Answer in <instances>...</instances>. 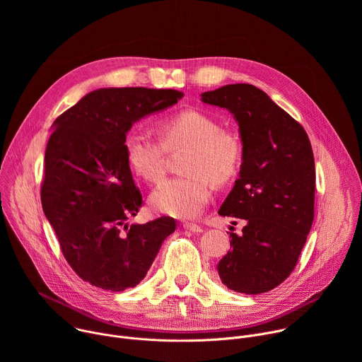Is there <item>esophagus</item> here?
<instances>
[{
	"instance_id": "1",
	"label": "esophagus",
	"mask_w": 362,
	"mask_h": 362,
	"mask_svg": "<svg viewBox=\"0 0 362 362\" xmlns=\"http://www.w3.org/2000/svg\"><path fill=\"white\" fill-rule=\"evenodd\" d=\"M183 228L190 230V232H194V233H200L203 232V229L199 226V225H194V223H183Z\"/></svg>"
}]
</instances>
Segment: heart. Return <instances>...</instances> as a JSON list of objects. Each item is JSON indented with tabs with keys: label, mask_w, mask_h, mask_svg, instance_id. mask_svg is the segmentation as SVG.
<instances>
[{
	"label": "heart",
	"mask_w": 362,
	"mask_h": 362,
	"mask_svg": "<svg viewBox=\"0 0 362 362\" xmlns=\"http://www.w3.org/2000/svg\"><path fill=\"white\" fill-rule=\"evenodd\" d=\"M158 134L160 143L130 133L124 141L127 162L141 179L158 183L165 175L166 151L185 150L179 166L185 175L154 189L150 206L172 218H196L211 199V182L223 185L236 175L242 144L235 133L221 129L214 117L197 110H183L162 120Z\"/></svg>",
	"instance_id": "heart-1"
}]
</instances>
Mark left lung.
<instances>
[{
  "label": "left lung",
  "instance_id": "left-lung-1",
  "mask_svg": "<svg viewBox=\"0 0 362 362\" xmlns=\"http://www.w3.org/2000/svg\"><path fill=\"white\" fill-rule=\"evenodd\" d=\"M202 101L229 110L242 140L239 179L219 215L246 225L240 235L230 232L232 249L216 267L219 278L235 292H268L291 275L313 226L311 141L296 120L252 84L202 93Z\"/></svg>",
  "mask_w": 362,
  "mask_h": 362
}]
</instances>
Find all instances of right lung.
Here are the masks:
<instances>
[{"instance_id":"add662e5","label":"right lung","mask_w":362,"mask_h":362,"mask_svg":"<svg viewBox=\"0 0 362 362\" xmlns=\"http://www.w3.org/2000/svg\"><path fill=\"white\" fill-rule=\"evenodd\" d=\"M177 90L98 88L86 94L53 124L45 148L41 203L74 272L105 291L136 286L173 218L127 223L141 206L126 158V134L140 119L166 110Z\"/></svg>"}]
</instances>
